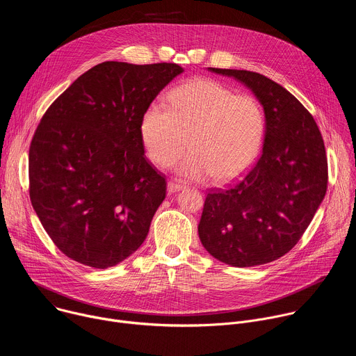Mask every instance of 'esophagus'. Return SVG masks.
<instances>
[{
	"mask_svg": "<svg viewBox=\"0 0 356 356\" xmlns=\"http://www.w3.org/2000/svg\"><path fill=\"white\" fill-rule=\"evenodd\" d=\"M183 188H184V186L180 184V183H176V181H169L168 183V191L169 193H176V191H180Z\"/></svg>",
	"mask_w": 356,
	"mask_h": 356,
	"instance_id": "1",
	"label": "esophagus"
}]
</instances>
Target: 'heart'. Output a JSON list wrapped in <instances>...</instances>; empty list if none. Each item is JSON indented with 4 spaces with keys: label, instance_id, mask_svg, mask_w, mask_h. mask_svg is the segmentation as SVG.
I'll list each match as a JSON object with an SVG mask.
<instances>
[{
    "label": "heart",
    "instance_id": "b5f03b06",
    "mask_svg": "<svg viewBox=\"0 0 356 356\" xmlns=\"http://www.w3.org/2000/svg\"><path fill=\"white\" fill-rule=\"evenodd\" d=\"M139 134L150 161L169 168L190 143L193 152L179 165L187 179L213 175L218 183L242 176L255 163L265 138V115L257 98L235 94L209 79L175 88L169 108L154 103L140 117Z\"/></svg>",
    "mask_w": 356,
    "mask_h": 356
}]
</instances>
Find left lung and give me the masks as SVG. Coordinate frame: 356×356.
Returning a JSON list of instances; mask_svg holds the SVG:
<instances>
[{
    "label": "left lung",
    "instance_id": "left-lung-1",
    "mask_svg": "<svg viewBox=\"0 0 356 356\" xmlns=\"http://www.w3.org/2000/svg\"><path fill=\"white\" fill-rule=\"evenodd\" d=\"M209 70L253 92L264 108L265 138L259 161L239 183L207 194L198 236L229 266L265 265L298 242L324 200V140L312 114L280 84L248 70Z\"/></svg>",
    "mask_w": 356,
    "mask_h": 356
}]
</instances>
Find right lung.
Listing matches in <instances>:
<instances>
[{
	"instance_id": "obj_1",
	"label": "right lung",
	"mask_w": 356,
	"mask_h": 356,
	"mask_svg": "<svg viewBox=\"0 0 356 356\" xmlns=\"http://www.w3.org/2000/svg\"><path fill=\"white\" fill-rule=\"evenodd\" d=\"M183 72L175 63H99L44 113L29 149V195L70 259L107 269L146 239L166 181L145 158L140 117Z\"/></svg>"
}]
</instances>
